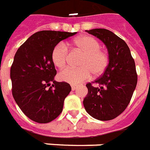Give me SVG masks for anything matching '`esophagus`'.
<instances>
[{
  "instance_id": "esophagus-1",
  "label": "esophagus",
  "mask_w": 150,
  "mask_h": 150,
  "mask_svg": "<svg viewBox=\"0 0 150 150\" xmlns=\"http://www.w3.org/2000/svg\"><path fill=\"white\" fill-rule=\"evenodd\" d=\"M77 88V86H75V85H71V89L72 91H75V89Z\"/></svg>"
}]
</instances>
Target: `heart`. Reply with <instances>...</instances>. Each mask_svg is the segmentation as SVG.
Returning <instances> with one entry per match:
<instances>
[{"mask_svg": "<svg viewBox=\"0 0 150 150\" xmlns=\"http://www.w3.org/2000/svg\"><path fill=\"white\" fill-rule=\"evenodd\" d=\"M72 46L83 55L79 62V67L67 68L59 74L60 80L72 85H76L87 80L91 73L95 77L100 76L105 71L109 64V55L100 49L99 42L89 35H83L73 41ZM69 58V52L64 42H59L52 52L53 64L58 68H64Z\"/></svg>", "mask_w": 150, "mask_h": 150, "instance_id": "obj_1", "label": "heart"}]
</instances>
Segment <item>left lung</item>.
<instances>
[{
  "label": "left lung",
  "mask_w": 150,
  "mask_h": 150,
  "mask_svg": "<svg viewBox=\"0 0 150 150\" xmlns=\"http://www.w3.org/2000/svg\"><path fill=\"white\" fill-rule=\"evenodd\" d=\"M106 45L109 64L100 78L86 85L83 99L86 111L100 121L112 120L122 113L130 102L137 82L135 63L125 41L104 28L86 30Z\"/></svg>",
  "instance_id": "obj_1"
}]
</instances>
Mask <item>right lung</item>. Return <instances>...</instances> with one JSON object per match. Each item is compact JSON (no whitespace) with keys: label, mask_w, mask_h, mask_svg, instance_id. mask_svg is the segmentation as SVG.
<instances>
[{"label":"right lung","mask_w":150,"mask_h":150,"mask_svg":"<svg viewBox=\"0 0 150 150\" xmlns=\"http://www.w3.org/2000/svg\"><path fill=\"white\" fill-rule=\"evenodd\" d=\"M77 33L40 31L34 33L16 51L10 69L13 96L31 120L47 123L60 115L71 87L54 79L56 70L52 59L53 48ZM53 84L49 88L50 82Z\"/></svg>","instance_id":"add662e5"}]
</instances>
